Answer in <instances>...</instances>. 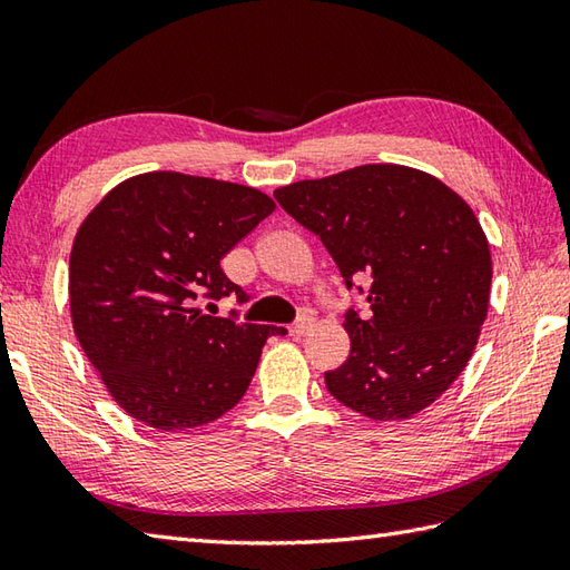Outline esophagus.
I'll list each match as a JSON object with an SVG mask.
<instances>
[{
    "label": "esophagus",
    "mask_w": 570,
    "mask_h": 570,
    "mask_svg": "<svg viewBox=\"0 0 570 570\" xmlns=\"http://www.w3.org/2000/svg\"><path fill=\"white\" fill-rule=\"evenodd\" d=\"M311 326H314V318L304 314V316L296 318V323H292V326H288V333H292L294 338H301V336H306Z\"/></svg>",
    "instance_id": "obj_1"
}]
</instances>
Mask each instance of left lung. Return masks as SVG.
Returning a JSON list of instances; mask_svg holds the SVG:
<instances>
[{
  "label": "left lung",
  "instance_id": "obj_1",
  "mask_svg": "<svg viewBox=\"0 0 570 570\" xmlns=\"http://www.w3.org/2000/svg\"><path fill=\"white\" fill-rule=\"evenodd\" d=\"M274 197L323 242L345 286L367 284V314L345 311L351 353L326 373L328 393L371 420L430 407L470 363L489 308L492 254L472 207L405 165H361Z\"/></svg>",
  "mask_w": 570,
  "mask_h": 570
}]
</instances>
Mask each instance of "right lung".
I'll list each match as a JSON object with an SVG mask.
<instances>
[{
    "label": "right lung",
    "instance_id": "1",
    "mask_svg": "<svg viewBox=\"0 0 570 570\" xmlns=\"http://www.w3.org/2000/svg\"><path fill=\"white\" fill-rule=\"evenodd\" d=\"M274 207L254 187L145 173L110 189L78 227L73 331L130 417L163 432L193 430L247 393L262 345L286 328L207 316L197 298H249L219 262Z\"/></svg>",
    "mask_w": 570,
    "mask_h": 570
}]
</instances>
